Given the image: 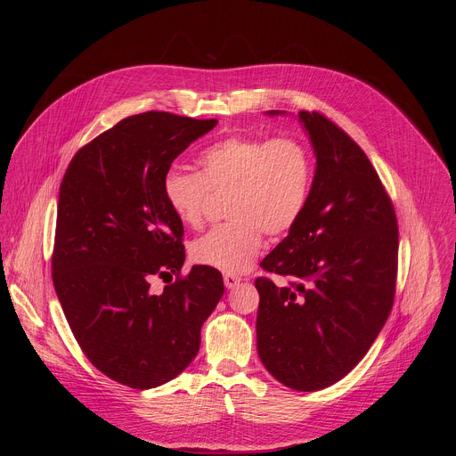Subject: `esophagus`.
Masks as SVG:
<instances>
[{
  "instance_id": "esophagus-1",
  "label": "esophagus",
  "mask_w": 456,
  "mask_h": 456,
  "mask_svg": "<svg viewBox=\"0 0 456 456\" xmlns=\"http://www.w3.org/2000/svg\"><path fill=\"white\" fill-rule=\"evenodd\" d=\"M240 281H241V278H240V276H236V274H224V283H225V287H227V289H234V287H238V285H240Z\"/></svg>"
}]
</instances>
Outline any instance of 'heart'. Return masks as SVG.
<instances>
[{"instance_id": "1", "label": "heart", "mask_w": 456, "mask_h": 456, "mask_svg": "<svg viewBox=\"0 0 456 456\" xmlns=\"http://www.w3.org/2000/svg\"><path fill=\"white\" fill-rule=\"evenodd\" d=\"M200 173L169 169L162 191L175 218L189 227L204 220L211 194H229L227 224L191 243L194 262L243 273L262 248L264 231L278 236L301 218L312 187L308 148L294 137L259 139L231 135L208 146L199 157Z\"/></svg>"}]
</instances>
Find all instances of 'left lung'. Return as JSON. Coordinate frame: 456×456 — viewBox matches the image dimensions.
Returning <instances> with one entry per match:
<instances>
[{
	"label": "left lung",
	"instance_id": "1",
	"mask_svg": "<svg viewBox=\"0 0 456 456\" xmlns=\"http://www.w3.org/2000/svg\"><path fill=\"white\" fill-rule=\"evenodd\" d=\"M271 110L267 115H285ZM315 171L306 208L262 267L290 287L257 278V355L297 392L350 373L392 312L399 229L364 151L327 117L299 111Z\"/></svg>",
	"mask_w": 456,
	"mask_h": 456
}]
</instances>
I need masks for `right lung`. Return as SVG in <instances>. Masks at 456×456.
Instances as JSON below:
<instances>
[{"instance_id":"right-lung-1","label":"right lung","mask_w":456,"mask_h":456,"mask_svg":"<svg viewBox=\"0 0 456 456\" xmlns=\"http://www.w3.org/2000/svg\"><path fill=\"white\" fill-rule=\"evenodd\" d=\"M218 124L167 111L117 122L72 159L59 189L52 280L90 362L150 389L182 373L224 296L216 269L194 265L162 295L155 275L180 274L183 227L162 191L173 160Z\"/></svg>"}]
</instances>
